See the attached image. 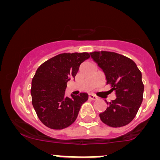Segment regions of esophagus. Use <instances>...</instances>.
<instances>
[{"instance_id":"34e87169","label":"esophagus","mask_w":160,"mask_h":160,"mask_svg":"<svg viewBox=\"0 0 160 160\" xmlns=\"http://www.w3.org/2000/svg\"><path fill=\"white\" fill-rule=\"evenodd\" d=\"M89 98L91 99V100H96L97 97L93 94H89Z\"/></svg>"}]
</instances>
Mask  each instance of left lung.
<instances>
[{"label":"left lung","mask_w":160,"mask_h":160,"mask_svg":"<svg viewBox=\"0 0 160 160\" xmlns=\"http://www.w3.org/2000/svg\"><path fill=\"white\" fill-rule=\"evenodd\" d=\"M105 74L116 98L107 102L108 108L99 114L101 120L111 127H121L135 118L143 101L144 84L141 72L128 57L117 52L101 51L89 53Z\"/></svg>","instance_id":"left-lung-1"}]
</instances>
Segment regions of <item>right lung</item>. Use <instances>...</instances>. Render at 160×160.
<instances>
[{
  "instance_id": "1",
  "label": "right lung",
  "mask_w": 160,
  "mask_h": 160,
  "mask_svg": "<svg viewBox=\"0 0 160 160\" xmlns=\"http://www.w3.org/2000/svg\"><path fill=\"white\" fill-rule=\"evenodd\" d=\"M88 52L62 53L43 62L32 79V105L40 120L52 129L68 127L76 120L88 94L65 96L67 82L74 78Z\"/></svg>"
}]
</instances>
